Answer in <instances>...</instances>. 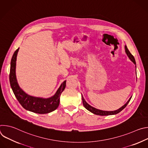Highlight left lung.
<instances>
[{
	"label": "left lung",
	"mask_w": 148,
	"mask_h": 148,
	"mask_svg": "<svg viewBox=\"0 0 148 148\" xmlns=\"http://www.w3.org/2000/svg\"><path fill=\"white\" fill-rule=\"evenodd\" d=\"M125 53L126 54H127L128 57H129V58L135 64H136V62H135V58H134V57L131 54V53L130 52L129 50L128 49L127 47H126V46H125ZM136 67V66H135ZM132 97L129 99V100L127 101V102H126L125 105H123V106L122 107H121L120 108H119L118 110H115V111H102V110H98L95 108H94L92 107V106H91L90 105H89L86 101L85 99H84L82 95V103H83V105L84 107H85L87 110H88L89 111H90L91 112L95 114V115H101V116H106V115H115V114H118L119 112H120L122 110H123L126 107V105H127L129 103V102L130 101Z\"/></svg>",
	"instance_id": "8db88e82"
}]
</instances>
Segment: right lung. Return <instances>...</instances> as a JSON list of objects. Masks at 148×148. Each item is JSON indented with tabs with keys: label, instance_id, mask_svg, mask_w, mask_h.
<instances>
[{
	"label": "right lung",
	"instance_id": "obj_1",
	"mask_svg": "<svg viewBox=\"0 0 148 148\" xmlns=\"http://www.w3.org/2000/svg\"><path fill=\"white\" fill-rule=\"evenodd\" d=\"M18 49L14 51L12 56L9 74L10 86L16 98L25 110L34 113L45 114L56 110L60 103V95L66 88V81L61 84L56 94L49 98L34 97L27 94L19 87L16 76V58Z\"/></svg>",
	"mask_w": 148,
	"mask_h": 148
}]
</instances>
